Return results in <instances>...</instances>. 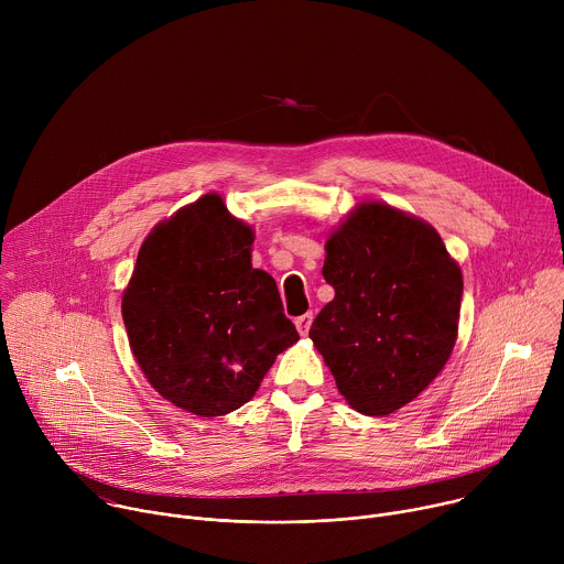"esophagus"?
<instances>
[{"label":"esophagus","mask_w":564,"mask_h":564,"mask_svg":"<svg viewBox=\"0 0 564 564\" xmlns=\"http://www.w3.org/2000/svg\"><path fill=\"white\" fill-rule=\"evenodd\" d=\"M312 312H305V314H301V316H296L294 318V324H296V330H299V335H307L310 333V326H312Z\"/></svg>","instance_id":"esophagus-1"}]
</instances>
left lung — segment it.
Wrapping results in <instances>:
<instances>
[{"label":"left lung","mask_w":564,"mask_h":564,"mask_svg":"<svg viewBox=\"0 0 564 564\" xmlns=\"http://www.w3.org/2000/svg\"><path fill=\"white\" fill-rule=\"evenodd\" d=\"M326 252L321 274L335 299L316 314L310 339L352 409L390 415L453 352L459 265L429 223L381 203L359 205L330 234Z\"/></svg>","instance_id":"8db88e82"}]
</instances>
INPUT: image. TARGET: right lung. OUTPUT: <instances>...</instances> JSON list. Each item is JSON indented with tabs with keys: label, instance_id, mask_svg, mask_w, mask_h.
I'll return each instance as SVG.
<instances>
[{
	"label": "right lung",
	"instance_id": "right-lung-1",
	"mask_svg": "<svg viewBox=\"0 0 564 564\" xmlns=\"http://www.w3.org/2000/svg\"><path fill=\"white\" fill-rule=\"evenodd\" d=\"M252 240L220 196L205 194L147 236L122 296L144 377L200 417L248 404L299 339L274 279L252 268Z\"/></svg>",
	"mask_w": 564,
	"mask_h": 564
}]
</instances>
